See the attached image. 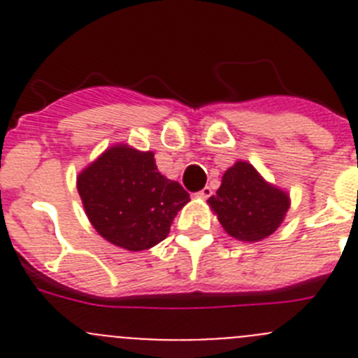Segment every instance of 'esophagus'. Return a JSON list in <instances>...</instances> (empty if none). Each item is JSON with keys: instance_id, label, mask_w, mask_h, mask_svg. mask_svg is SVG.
Returning <instances> with one entry per match:
<instances>
[{"instance_id": "34e87169", "label": "esophagus", "mask_w": 358, "mask_h": 358, "mask_svg": "<svg viewBox=\"0 0 358 358\" xmlns=\"http://www.w3.org/2000/svg\"><path fill=\"white\" fill-rule=\"evenodd\" d=\"M197 197H201V199H208V197H211V195H213V189L210 188V186H204V188L201 189V192H197Z\"/></svg>"}]
</instances>
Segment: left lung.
<instances>
[{
    "instance_id": "obj_1",
    "label": "left lung",
    "mask_w": 358,
    "mask_h": 358,
    "mask_svg": "<svg viewBox=\"0 0 358 358\" xmlns=\"http://www.w3.org/2000/svg\"><path fill=\"white\" fill-rule=\"evenodd\" d=\"M208 202L227 235L242 242H260L273 235L290 208L287 192L268 185L245 161L226 170L222 185Z\"/></svg>"
}]
</instances>
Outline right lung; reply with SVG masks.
I'll list each match as a JSON object with an SVG mask.
<instances>
[{"mask_svg": "<svg viewBox=\"0 0 358 358\" xmlns=\"http://www.w3.org/2000/svg\"><path fill=\"white\" fill-rule=\"evenodd\" d=\"M77 189L94 229L118 248L145 251L164 240L189 194L156 166L150 150L115 145L85 166Z\"/></svg>", "mask_w": 358, "mask_h": 358, "instance_id": "right-lung-1", "label": "right lung"}]
</instances>
